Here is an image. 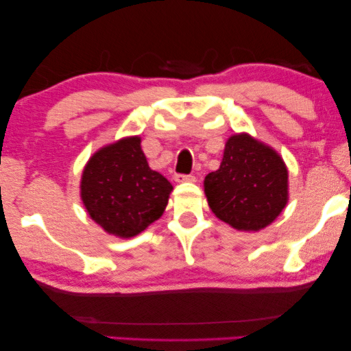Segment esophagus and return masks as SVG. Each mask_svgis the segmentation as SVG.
Instances as JSON below:
<instances>
[{"label": "esophagus", "mask_w": 351, "mask_h": 351, "mask_svg": "<svg viewBox=\"0 0 351 351\" xmlns=\"http://www.w3.org/2000/svg\"><path fill=\"white\" fill-rule=\"evenodd\" d=\"M174 180L182 184V182H195L196 179H195V176H191V174H176Z\"/></svg>", "instance_id": "obj_1"}]
</instances>
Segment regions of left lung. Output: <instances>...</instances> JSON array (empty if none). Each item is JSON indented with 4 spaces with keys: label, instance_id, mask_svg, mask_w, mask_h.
Here are the masks:
<instances>
[{
    "label": "left lung",
    "instance_id": "8db88e82",
    "mask_svg": "<svg viewBox=\"0 0 351 351\" xmlns=\"http://www.w3.org/2000/svg\"><path fill=\"white\" fill-rule=\"evenodd\" d=\"M209 208L237 230L270 225L287 201V169L270 147L246 134L230 137L217 171L204 179Z\"/></svg>",
    "mask_w": 351,
    "mask_h": 351
}]
</instances>
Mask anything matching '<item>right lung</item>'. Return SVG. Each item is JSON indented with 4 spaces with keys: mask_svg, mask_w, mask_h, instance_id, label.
Wrapping results in <instances>:
<instances>
[{
    "mask_svg": "<svg viewBox=\"0 0 351 351\" xmlns=\"http://www.w3.org/2000/svg\"><path fill=\"white\" fill-rule=\"evenodd\" d=\"M171 191V182L148 166L138 137L99 150L81 179V198L90 217L121 238L136 237L160 219Z\"/></svg>",
    "mask_w": 351,
    "mask_h": 351,
    "instance_id": "right-lung-1",
    "label": "right lung"
}]
</instances>
